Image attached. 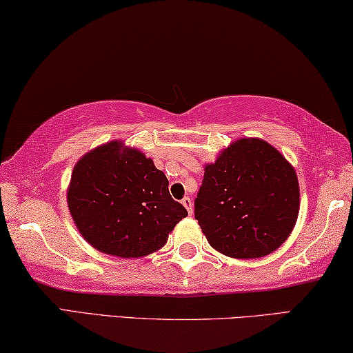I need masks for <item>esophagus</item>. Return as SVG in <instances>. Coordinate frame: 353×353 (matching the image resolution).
<instances>
[{
    "instance_id": "esophagus-1",
    "label": "esophagus",
    "mask_w": 353,
    "mask_h": 353,
    "mask_svg": "<svg viewBox=\"0 0 353 353\" xmlns=\"http://www.w3.org/2000/svg\"><path fill=\"white\" fill-rule=\"evenodd\" d=\"M181 203H183V206L188 209V212H189V214H192V212H194L192 200H190V199H189V196H184V199H183V201H181Z\"/></svg>"
}]
</instances>
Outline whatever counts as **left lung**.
Masks as SVG:
<instances>
[{"mask_svg":"<svg viewBox=\"0 0 353 353\" xmlns=\"http://www.w3.org/2000/svg\"><path fill=\"white\" fill-rule=\"evenodd\" d=\"M294 167L261 138H240L205 165L195 219L209 245L234 259H259L285 242L299 214Z\"/></svg>","mask_w":353,"mask_h":353,"instance_id":"1","label":"left lung"}]
</instances>
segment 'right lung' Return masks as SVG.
Masks as SVG:
<instances>
[{
	"label": "right lung",
	"mask_w": 353,
	"mask_h": 353,
	"mask_svg": "<svg viewBox=\"0 0 353 353\" xmlns=\"http://www.w3.org/2000/svg\"><path fill=\"white\" fill-rule=\"evenodd\" d=\"M79 232L103 254L144 257L163 248L188 211L169 192V180L152 158L123 141L85 153L66 190Z\"/></svg>",
	"instance_id": "add662e5"
}]
</instances>
